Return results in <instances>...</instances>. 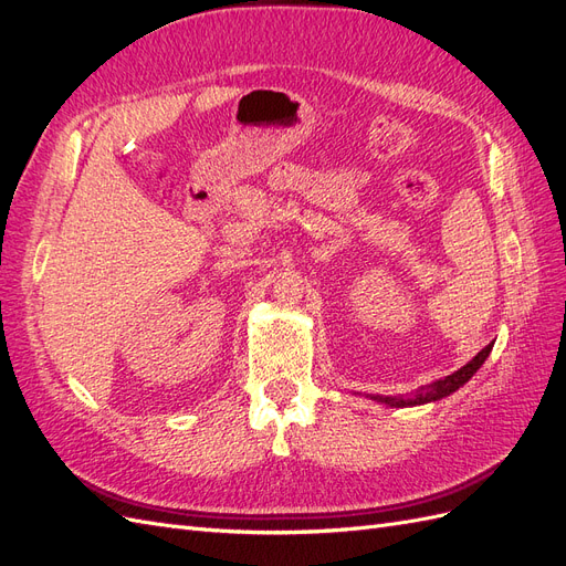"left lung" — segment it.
Segmentation results:
<instances>
[{
    "instance_id": "left-lung-1",
    "label": "left lung",
    "mask_w": 566,
    "mask_h": 566,
    "mask_svg": "<svg viewBox=\"0 0 566 566\" xmlns=\"http://www.w3.org/2000/svg\"><path fill=\"white\" fill-rule=\"evenodd\" d=\"M491 347L493 345H486L482 352H479L470 364L462 366L460 370L447 375V378H441L432 385H424L420 387L416 394H410V397H373L375 401H382L387 406H394V408H406V406H420V403H430V401H439L443 397H449V394H453L455 389H460L462 385H465L472 375L482 368V364L486 361V356L491 354Z\"/></svg>"
}]
</instances>
